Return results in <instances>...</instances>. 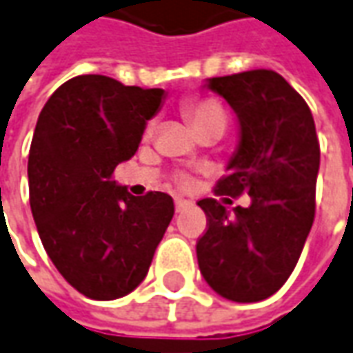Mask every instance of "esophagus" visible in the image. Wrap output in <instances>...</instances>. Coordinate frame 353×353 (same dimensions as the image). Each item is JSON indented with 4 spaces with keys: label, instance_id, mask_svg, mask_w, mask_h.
I'll list each match as a JSON object with an SVG mask.
<instances>
[{
    "label": "esophagus",
    "instance_id": "obj_1",
    "mask_svg": "<svg viewBox=\"0 0 353 353\" xmlns=\"http://www.w3.org/2000/svg\"><path fill=\"white\" fill-rule=\"evenodd\" d=\"M192 202L190 200H182V198H176V202H174V208H176V212L181 214V212H186V210H190L192 208Z\"/></svg>",
    "mask_w": 353,
    "mask_h": 353
}]
</instances>
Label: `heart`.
<instances>
[{
	"instance_id": "b5f03b06",
	"label": "heart",
	"mask_w": 353,
	"mask_h": 353,
	"mask_svg": "<svg viewBox=\"0 0 353 353\" xmlns=\"http://www.w3.org/2000/svg\"><path fill=\"white\" fill-rule=\"evenodd\" d=\"M186 114L192 122L194 132L198 130H204V128L210 126H223L225 128L227 116L223 106L215 101H198V103H192V105L186 106ZM179 184L181 186H188V179H179Z\"/></svg>"
}]
</instances>
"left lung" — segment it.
Here are the masks:
<instances>
[{
	"label": "left lung",
	"instance_id": "8db88e82",
	"mask_svg": "<svg viewBox=\"0 0 353 353\" xmlns=\"http://www.w3.org/2000/svg\"><path fill=\"white\" fill-rule=\"evenodd\" d=\"M204 89L225 99L239 124L215 192H247L250 205L231 215L214 198L198 202L210 221L196 245L198 266L217 295L256 303L290 278L313 225L321 165L314 120L303 97L270 70L212 77Z\"/></svg>",
	"mask_w": 353,
	"mask_h": 353
}]
</instances>
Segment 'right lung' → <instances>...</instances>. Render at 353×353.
<instances>
[{"label": "right lung", "mask_w": 353, "mask_h": 353, "mask_svg": "<svg viewBox=\"0 0 353 353\" xmlns=\"http://www.w3.org/2000/svg\"><path fill=\"white\" fill-rule=\"evenodd\" d=\"M165 97L163 89L79 75L60 85L39 116L28 151L30 212L50 260L85 297L112 301L134 292L174 215L169 194L136 198L112 181Z\"/></svg>", "instance_id": "right-lung-1"}]
</instances>
